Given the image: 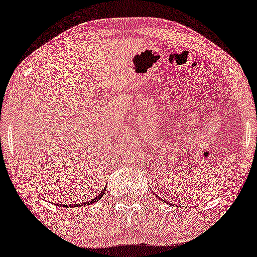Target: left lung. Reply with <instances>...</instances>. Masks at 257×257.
<instances>
[{
	"label": "left lung",
	"instance_id": "obj_1",
	"mask_svg": "<svg viewBox=\"0 0 257 257\" xmlns=\"http://www.w3.org/2000/svg\"><path fill=\"white\" fill-rule=\"evenodd\" d=\"M157 197H158V196H157ZM158 199H159V197H158ZM160 200H162V199H160Z\"/></svg>",
	"mask_w": 257,
	"mask_h": 257
}]
</instances>
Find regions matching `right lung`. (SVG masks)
Returning <instances> with one entry per match:
<instances>
[{"label":"right lung","mask_w":257,"mask_h":257,"mask_svg":"<svg viewBox=\"0 0 257 257\" xmlns=\"http://www.w3.org/2000/svg\"><path fill=\"white\" fill-rule=\"evenodd\" d=\"M105 191H106V188H105V189H104L103 191H101V193L99 194L98 196H95L94 199H92V200H89V201H86L85 203H80V205H79V203H78V205H69V206H70V207H76V206H87V205H92V203L95 202V201L100 200L101 197H103V195H104V194H105ZM66 207H67V206H66Z\"/></svg>","instance_id":"add662e5"}]
</instances>
